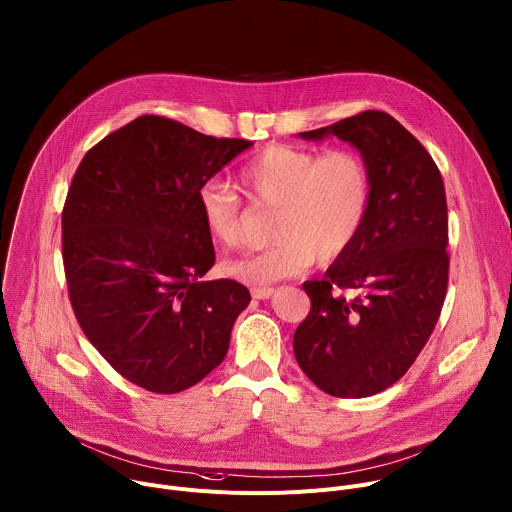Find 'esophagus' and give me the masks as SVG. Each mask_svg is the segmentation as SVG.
Masks as SVG:
<instances>
[{"instance_id": "1", "label": "esophagus", "mask_w": 512, "mask_h": 512, "mask_svg": "<svg viewBox=\"0 0 512 512\" xmlns=\"http://www.w3.org/2000/svg\"><path fill=\"white\" fill-rule=\"evenodd\" d=\"M273 287H251V296L255 300H269L273 296Z\"/></svg>"}]
</instances>
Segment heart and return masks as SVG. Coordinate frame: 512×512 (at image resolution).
<instances>
[{"label": "heart", "instance_id": "1", "mask_svg": "<svg viewBox=\"0 0 512 512\" xmlns=\"http://www.w3.org/2000/svg\"><path fill=\"white\" fill-rule=\"evenodd\" d=\"M243 192L255 206H275L267 249L225 263V275L267 285L306 273L316 259L334 261L358 239L373 200L371 170L356 150L316 152L273 143L239 170ZM198 208L208 237L223 249L243 241V200L218 182L198 190Z\"/></svg>", "mask_w": 512, "mask_h": 512}]
</instances>
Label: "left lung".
<instances>
[{
    "label": "left lung",
    "mask_w": 512,
    "mask_h": 512,
    "mask_svg": "<svg viewBox=\"0 0 512 512\" xmlns=\"http://www.w3.org/2000/svg\"><path fill=\"white\" fill-rule=\"evenodd\" d=\"M300 135L350 141L371 170L373 200L354 245L322 279L304 283L312 308L294 334V354L324 393L371 397L409 371L442 314L450 273L444 180L385 111Z\"/></svg>",
    "instance_id": "obj_1"
}]
</instances>
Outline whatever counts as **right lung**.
<instances>
[{"mask_svg":"<svg viewBox=\"0 0 512 512\" xmlns=\"http://www.w3.org/2000/svg\"><path fill=\"white\" fill-rule=\"evenodd\" d=\"M251 145L141 115L72 176L62 208L70 306L101 356L145 391L180 393L212 373L251 302L235 279L200 281L214 247L198 208V190Z\"/></svg>","mask_w":512,"mask_h":512,"instance_id":"1","label":"right lung"}]
</instances>
